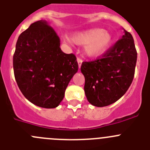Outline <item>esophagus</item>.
Returning a JSON list of instances; mask_svg holds the SVG:
<instances>
[{
  "instance_id": "1",
  "label": "esophagus",
  "mask_w": 150,
  "mask_h": 150,
  "mask_svg": "<svg viewBox=\"0 0 150 150\" xmlns=\"http://www.w3.org/2000/svg\"><path fill=\"white\" fill-rule=\"evenodd\" d=\"M77 62H78V65H79V68L80 69L81 65H82V59H81V58H77Z\"/></svg>"
}]
</instances>
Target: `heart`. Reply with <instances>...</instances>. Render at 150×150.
Masks as SVG:
<instances>
[{
	"instance_id": "1",
	"label": "heart",
	"mask_w": 150,
	"mask_h": 150,
	"mask_svg": "<svg viewBox=\"0 0 150 150\" xmlns=\"http://www.w3.org/2000/svg\"><path fill=\"white\" fill-rule=\"evenodd\" d=\"M71 40L77 45H85L88 57H96L108 51L112 42V36L109 31L96 28L74 34Z\"/></svg>"
}]
</instances>
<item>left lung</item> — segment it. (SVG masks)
Here are the masks:
<instances>
[{
  "label": "left lung",
  "instance_id": "left-lung-1",
  "mask_svg": "<svg viewBox=\"0 0 150 150\" xmlns=\"http://www.w3.org/2000/svg\"><path fill=\"white\" fill-rule=\"evenodd\" d=\"M102 55L91 62H83L81 71L85 79V96L96 107H105L119 100L130 86L135 74L137 51L129 32Z\"/></svg>",
  "mask_w": 150,
  "mask_h": 150
}]
</instances>
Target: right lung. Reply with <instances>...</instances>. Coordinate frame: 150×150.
<instances>
[{"mask_svg":"<svg viewBox=\"0 0 150 150\" xmlns=\"http://www.w3.org/2000/svg\"><path fill=\"white\" fill-rule=\"evenodd\" d=\"M60 40L46 21H37L21 34L13 56L15 80L29 102L55 108L78 71L76 57L60 48Z\"/></svg>","mask_w":150,"mask_h":150,"instance_id":"obj_1","label":"right lung"}]
</instances>
